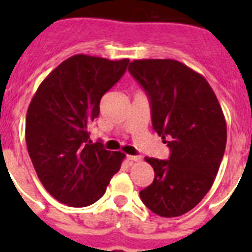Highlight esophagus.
I'll list each match as a JSON object with an SVG mask.
<instances>
[{"mask_svg": "<svg viewBox=\"0 0 252 252\" xmlns=\"http://www.w3.org/2000/svg\"><path fill=\"white\" fill-rule=\"evenodd\" d=\"M126 158H128V161L130 162L141 161V157H140V156H126Z\"/></svg>", "mask_w": 252, "mask_h": 252, "instance_id": "1", "label": "esophagus"}]
</instances>
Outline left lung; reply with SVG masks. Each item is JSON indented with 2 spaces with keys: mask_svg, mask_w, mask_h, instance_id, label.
I'll use <instances>...</instances> for the list:
<instances>
[{
  "mask_svg": "<svg viewBox=\"0 0 252 252\" xmlns=\"http://www.w3.org/2000/svg\"><path fill=\"white\" fill-rule=\"evenodd\" d=\"M150 99L154 130L171 150L168 161L146 157L154 180L140 191L161 217L187 213L211 189L226 146V122L215 91L200 73L170 59L129 64Z\"/></svg>",
  "mask_w": 252,
  "mask_h": 252,
  "instance_id": "left-lung-1",
  "label": "left lung"
}]
</instances>
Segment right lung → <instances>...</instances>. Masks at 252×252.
Instances as JSON below:
<instances>
[{
	"instance_id": "add662e5",
	"label": "right lung",
	"mask_w": 252,
	"mask_h": 252,
	"mask_svg": "<svg viewBox=\"0 0 252 252\" xmlns=\"http://www.w3.org/2000/svg\"><path fill=\"white\" fill-rule=\"evenodd\" d=\"M128 59L74 55L39 85L26 115V144L33 168L51 195L69 207H87L106 192L126 154L93 144L89 126L100 99L126 73Z\"/></svg>"
}]
</instances>
